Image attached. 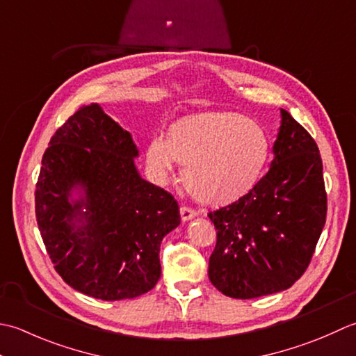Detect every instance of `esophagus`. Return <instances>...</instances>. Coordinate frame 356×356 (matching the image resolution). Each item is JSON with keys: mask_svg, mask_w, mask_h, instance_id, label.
<instances>
[{"mask_svg": "<svg viewBox=\"0 0 356 356\" xmlns=\"http://www.w3.org/2000/svg\"><path fill=\"white\" fill-rule=\"evenodd\" d=\"M179 213H181V220H183V221L192 220V218H195V216L198 215L197 210H193V209H191V207H186V206L179 209Z\"/></svg>", "mask_w": 356, "mask_h": 356, "instance_id": "esophagus-1", "label": "esophagus"}]
</instances>
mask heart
Segmentation results:
<instances>
[{
    "mask_svg": "<svg viewBox=\"0 0 356 356\" xmlns=\"http://www.w3.org/2000/svg\"><path fill=\"white\" fill-rule=\"evenodd\" d=\"M269 155V138L255 121L235 112H204L172 122L165 140L152 138L146 163L158 184L183 164V181L195 198L227 206L253 191Z\"/></svg>",
    "mask_w": 356,
    "mask_h": 356,
    "instance_id": "obj_1",
    "label": "heart"
}]
</instances>
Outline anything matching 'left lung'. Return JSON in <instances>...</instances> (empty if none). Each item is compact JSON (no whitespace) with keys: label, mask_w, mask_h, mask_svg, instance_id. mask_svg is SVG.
Segmentation results:
<instances>
[{"label":"left lung","mask_w":356,"mask_h":356,"mask_svg":"<svg viewBox=\"0 0 356 356\" xmlns=\"http://www.w3.org/2000/svg\"><path fill=\"white\" fill-rule=\"evenodd\" d=\"M325 213L320 150L281 108L269 172L244 198L209 213L216 229L209 259L212 284L238 300L289 289L307 269Z\"/></svg>","instance_id":"obj_1"}]
</instances>
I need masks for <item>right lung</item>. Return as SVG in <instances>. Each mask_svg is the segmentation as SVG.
I'll list each match as a JSON object with an SVG mask.
<instances>
[{
  "instance_id": "1",
  "label": "right lung",
  "mask_w": 356,
  "mask_h": 356,
  "mask_svg": "<svg viewBox=\"0 0 356 356\" xmlns=\"http://www.w3.org/2000/svg\"><path fill=\"white\" fill-rule=\"evenodd\" d=\"M127 130L99 104L56 130L41 161L36 222L60 277L97 300L136 298L161 277L159 245L181 222L175 198L141 178Z\"/></svg>"
}]
</instances>
